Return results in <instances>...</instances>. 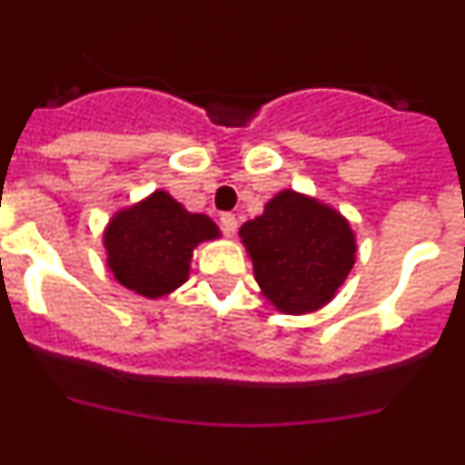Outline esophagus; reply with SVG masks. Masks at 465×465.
I'll use <instances>...</instances> for the list:
<instances>
[{
	"label": "esophagus",
	"instance_id": "esophagus-1",
	"mask_svg": "<svg viewBox=\"0 0 465 465\" xmlns=\"http://www.w3.org/2000/svg\"><path fill=\"white\" fill-rule=\"evenodd\" d=\"M220 224H222V232L229 233V236H232V233H236V226H239V222H236V214L224 213V214H222V217H220Z\"/></svg>",
	"mask_w": 465,
	"mask_h": 465
}]
</instances>
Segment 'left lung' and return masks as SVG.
Segmentation results:
<instances>
[{
	"mask_svg": "<svg viewBox=\"0 0 465 465\" xmlns=\"http://www.w3.org/2000/svg\"><path fill=\"white\" fill-rule=\"evenodd\" d=\"M239 233L262 292L288 314L326 305L354 264L350 224L333 208L295 191H281Z\"/></svg>",
	"mask_w": 465,
	"mask_h": 465,
	"instance_id": "left-lung-1",
	"label": "left lung"
}]
</instances>
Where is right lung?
I'll list each match as a JSON object with an SVG mask.
<instances>
[{"mask_svg":"<svg viewBox=\"0 0 465 465\" xmlns=\"http://www.w3.org/2000/svg\"><path fill=\"white\" fill-rule=\"evenodd\" d=\"M220 232L205 214L186 213L165 191L113 217L106 232L108 267L124 288L160 298L189 276L191 252Z\"/></svg>","mask_w":465,"mask_h":465,"instance_id":"right-lung-1","label":"right lung"}]
</instances>
